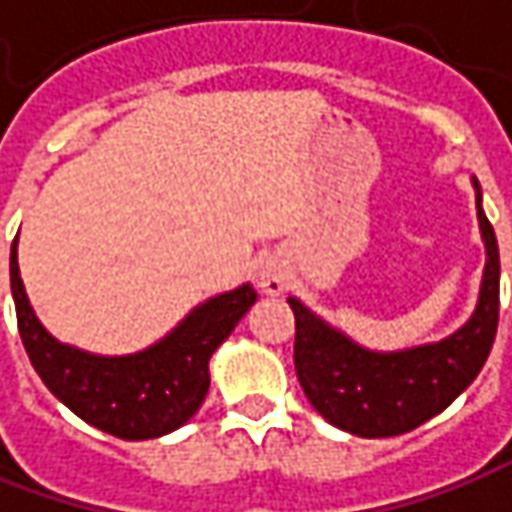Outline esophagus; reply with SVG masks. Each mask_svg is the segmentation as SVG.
Masks as SVG:
<instances>
[{
  "mask_svg": "<svg viewBox=\"0 0 512 512\" xmlns=\"http://www.w3.org/2000/svg\"><path fill=\"white\" fill-rule=\"evenodd\" d=\"M289 277V269L283 263L266 260V266L260 269V286H263V291H269V294H280V291H286V286H289Z\"/></svg>",
  "mask_w": 512,
  "mask_h": 512,
  "instance_id": "obj_1",
  "label": "esophagus"
}]
</instances>
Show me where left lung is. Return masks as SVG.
Masks as SVG:
<instances>
[{"mask_svg": "<svg viewBox=\"0 0 512 512\" xmlns=\"http://www.w3.org/2000/svg\"><path fill=\"white\" fill-rule=\"evenodd\" d=\"M476 212L487 246L485 277L473 317L448 340L397 354H374L317 320L300 300L294 311V371L314 411L334 428L365 439L399 436L445 411L479 377L499 328V243Z\"/></svg>", "mask_w": 512, "mask_h": 512, "instance_id": "8db88e82", "label": "left lung"}]
</instances>
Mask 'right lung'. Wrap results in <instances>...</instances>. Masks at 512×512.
Here are the masks:
<instances>
[{"mask_svg": "<svg viewBox=\"0 0 512 512\" xmlns=\"http://www.w3.org/2000/svg\"><path fill=\"white\" fill-rule=\"evenodd\" d=\"M10 291L27 357L50 394L87 425L118 439H155L189 422L209 391V357L257 300L252 286H240L206 300L141 354L93 357L56 343L36 320L19 277L16 240L10 246Z\"/></svg>", "mask_w": 512, "mask_h": 512, "instance_id": "obj_1", "label": "right lung"}]
</instances>
